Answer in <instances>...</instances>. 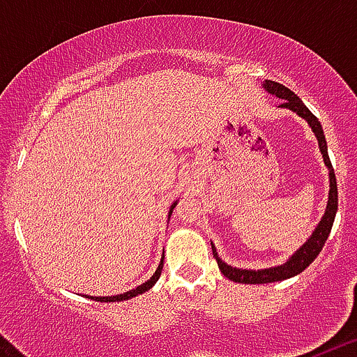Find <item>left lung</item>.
<instances>
[{
	"label": "left lung",
	"instance_id": "left-lung-1",
	"mask_svg": "<svg viewBox=\"0 0 357 357\" xmlns=\"http://www.w3.org/2000/svg\"><path fill=\"white\" fill-rule=\"evenodd\" d=\"M263 87L266 93L273 94L275 98L282 100L280 103V109H288L291 112H295L296 116H301L302 119L307 121V125L311 127V130L314 132V137L318 141V148L321 151V157H324V162H326L327 169H329V198H327L326 213L321 216V220L318 222V225L314 227L313 234L305 239V243L301 248H296L295 254L289 257L286 263L277 264L272 268H263V270H243V268H236L227 264L225 261L220 259L218 255L216 247L213 243V255L216 257L218 266L222 270L223 275L227 279L234 280V282H241V284H266V282H277V280H284L289 277H295L298 273H302L309 264L317 259V255L320 254L324 245H326L327 238L331 234V229H333L334 216H336V211H338V188H336V176H334L333 164H331L329 153H327V141L324 130H321V125L311 110L304 105L301 98L296 96L293 91H289L288 87H284L279 82L264 80Z\"/></svg>",
	"mask_w": 357,
	"mask_h": 357
}]
</instances>
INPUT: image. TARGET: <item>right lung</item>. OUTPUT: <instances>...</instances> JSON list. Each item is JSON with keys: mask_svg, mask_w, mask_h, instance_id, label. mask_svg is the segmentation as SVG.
Instances as JSON below:
<instances>
[{"mask_svg": "<svg viewBox=\"0 0 357 357\" xmlns=\"http://www.w3.org/2000/svg\"><path fill=\"white\" fill-rule=\"evenodd\" d=\"M176 202H178V200L173 202L172 207H169L168 220H169V218H172V213H173V209H175ZM162 264H164V257H162V259H160L159 268H157V270H155V273H153V275H151L150 279L146 280V282H143V284L137 286V288L130 289V291L119 293V295H112V296H91V295H85V296H87V298H94V301H100V302H121V301H128V298H132V296H137V295H141V293L148 291V289H150L151 286L155 284L157 280H159V277H160V272H162Z\"/></svg>", "mask_w": 357, "mask_h": 357, "instance_id": "obj_1", "label": "right lung"}]
</instances>
